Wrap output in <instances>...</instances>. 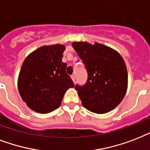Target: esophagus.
I'll return each mask as SVG.
<instances>
[{
	"instance_id": "1",
	"label": "esophagus",
	"mask_w": 150,
	"mask_h": 150,
	"mask_svg": "<svg viewBox=\"0 0 150 150\" xmlns=\"http://www.w3.org/2000/svg\"><path fill=\"white\" fill-rule=\"evenodd\" d=\"M71 78H72V80H73V81H74V83H75V81H76V76H75V74H73V75H71Z\"/></svg>"
}]
</instances>
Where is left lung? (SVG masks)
Segmentation results:
<instances>
[{
	"label": "left lung",
	"mask_w": 150,
	"mask_h": 150,
	"mask_svg": "<svg viewBox=\"0 0 150 150\" xmlns=\"http://www.w3.org/2000/svg\"><path fill=\"white\" fill-rule=\"evenodd\" d=\"M72 45L88 73L86 83L75 86L83 107L96 113L113 110L127 91V73L123 58L115 50L98 43Z\"/></svg>",
	"instance_id": "1"
}]
</instances>
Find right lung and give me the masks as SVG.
Returning a JSON list of instances; mask_svg holds the SVG:
<instances>
[{"instance_id":"right-lung-1","label":"right lung","mask_w":150,"mask_h":150,"mask_svg":"<svg viewBox=\"0 0 150 150\" xmlns=\"http://www.w3.org/2000/svg\"><path fill=\"white\" fill-rule=\"evenodd\" d=\"M64 45L38 48L26 57L18 80V91L31 110L47 113L61 105L68 88H74L67 74V63L62 62Z\"/></svg>"}]
</instances>
